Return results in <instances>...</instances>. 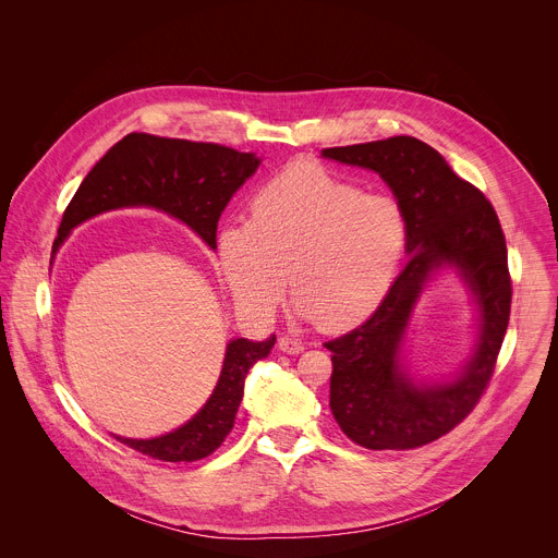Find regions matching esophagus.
Instances as JSON below:
<instances>
[{"instance_id":"34e87169","label":"esophagus","mask_w":558,"mask_h":558,"mask_svg":"<svg viewBox=\"0 0 558 558\" xmlns=\"http://www.w3.org/2000/svg\"><path fill=\"white\" fill-rule=\"evenodd\" d=\"M278 349L282 353H289V355H295V353H302L304 351V344L291 336H280L278 338Z\"/></svg>"}]
</instances>
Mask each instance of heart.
Segmentation results:
<instances>
[{
	"label": "heart",
	"mask_w": 558,
	"mask_h": 558,
	"mask_svg": "<svg viewBox=\"0 0 558 558\" xmlns=\"http://www.w3.org/2000/svg\"><path fill=\"white\" fill-rule=\"evenodd\" d=\"M404 247L400 203L315 166L280 172L254 196L250 222L218 235L220 267L238 304L267 317L291 282L300 317H317L331 331L377 308Z\"/></svg>",
	"instance_id": "b5f03b06"
}]
</instances>
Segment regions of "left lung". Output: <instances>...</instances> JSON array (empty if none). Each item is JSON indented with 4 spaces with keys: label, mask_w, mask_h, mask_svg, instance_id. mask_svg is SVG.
Returning <instances> with one entry per match:
<instances>
[{
    "label": "left lung",
    "mask_w": 558,
    "mask_h": 558,
    "mask_svg": "<svg viewBox=\"0 0 558 558\" xmlns=\"http://www.w3.org/2000/svg\"><path fill=\"white\" fill-rule=\"evenodd\" d=\"M323 156L381 177L404 211L411 254L368 320L325 344L333 353L331 413L357 446H426L472 413L493 377L512 302L506 235L490 201L415 136L327 147ZM444 266L454 268L475 295L481 336L457 376L415 383L401 366V344L421 289Z\"/></svg>",
    "instance_id": "1"
}]
</instances>
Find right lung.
<instances>
[{"instance_id":"right-lung-1","label":"right lung","mask_w":558,"mask_h":558,"mask_svg":"<svg viewBox=\"0 0 558 558\" xmlns=\"http://www.w3.org/2000/svg\"><path fill=\"white\" fill-rule=\"evenodd\" d=\"M258 166L260 158L252 151L132 132L112 145L78 185L63 211L52 254L76 225L121 207L161 209L198 233L209 250H216L222 209ZM274 344L276 336L263 342L231 340L214 392L181 428L151 439L114 437L161 461H198L211 454L233 428L250 368L267 357Z\"/></svg>"}]
</instances>
